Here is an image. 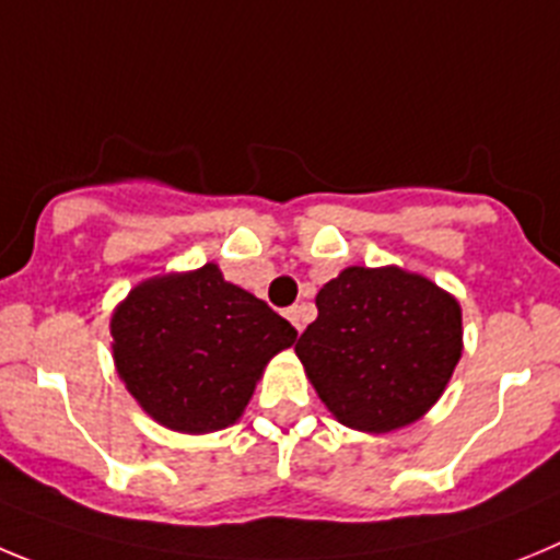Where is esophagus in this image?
<instances>
[{
    "mask_svg": "<svg viewBox=\"0 0 560 560\" xmlns=\"http://www.w3.org/2000/svg\"><path fill=\"white\" fill-rule=\"evenodd\" d=\"M287 317H290V324L295 326V329L304 331V317H306L304 306H290V310H287Z\"/></svg>",
    "mask_w": 560,
    "mask_h": 560,
    "instance_id": "esophagus-1",
    "label": "esophagus"
}]
</instances>
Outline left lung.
<instances>
[{"label":"left lung","mask_w":560,"mask_h":560,"mask_svg":"<svg viewBox=\"0 0 560 560\" xmlns=\"http://www.w3.org/2000/svg\"><path fill=\"white\" fill-rule=\"evenodd\" d=\"M315 304L295 354L337 421L390 432L435 405L463 349L450 292L399 268H346Z\"/></svg>","instance_id":"left-lung-1"}]
</instances>
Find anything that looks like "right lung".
<instances>
[{
  "instance_id": "add662e5",
  "label": "right lung",
  "mask_w": 560,
  "mask_h": 560,
  "mask_svg": "<svg viewBox=\"0 0 560 560\" xmlns=\"http://www.w3.org/2000/svg\"><path fill=\"white\" fill-rule=\"evenodd\" d=\"M110 335L119 376L159 424L214 432L243 416L268 360L299 331L229 284L218 265H203L130 290Z\"/></svg>"
}]
</instances>
